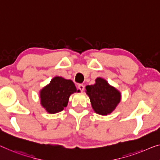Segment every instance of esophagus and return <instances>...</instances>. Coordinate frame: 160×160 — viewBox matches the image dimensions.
<instances>
[{
  "label": "esophagus",
  "instance_id": "1",
  "mask_svg": "<svg viewBox=\"0 0 160 160\" xmlns=\"http://www.w3.org/2000/svg\"><path fill=\"white\" fill-rule=\"evenodd\" d=\"M78 88L79 90H80V91L81 92H82L83 90H84V89H85V86L83 85H78Z\"/></svg>",
  "mask_w": 160,
  "mask_h": 160
}]
</instances>
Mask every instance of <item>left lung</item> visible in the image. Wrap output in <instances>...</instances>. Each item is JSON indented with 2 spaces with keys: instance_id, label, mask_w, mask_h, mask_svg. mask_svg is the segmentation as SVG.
Segmentation results:
<instances>
[{
  "instance_id": "left-lung-1",
  "label": "left lung",
  "mask_w": 160,
  "mask_h": 160,
  "mask_svg": "<svg viewBox=\"0 0 160 160\" xmlns=\"http://www.w3.org/2000/svg\"><path fill=\"white\" fill-rule=\"evenodd\" d=\"M95 82L94 85L85 87L92 108L99 115L111 114L120 103L121 92L102 78H97Z\"/></svg>"
}]
</instances>
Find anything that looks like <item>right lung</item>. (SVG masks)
I'll list each match as a JSON object with an SVG mask.
<instances>
[{"label":"right lung","mask_w":160,"mask_h":160,"mask_svg":"<svg viewBox=\"0 0 160 160\" xmlns=\"http://www.w3.org/2000/svg\"><path fill=\"white\" fill-rule=\"evenodd\" d=\"M76 92L77 88L72 80L56 76L48 85L40 90V103L49 113H59L67 107L69 98Z\"/></svg>","instance_id":"add662e5"}]
</instances>
